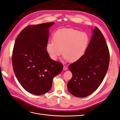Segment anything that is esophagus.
Here are the masks:
<instances>
[{
    "label": "esophagus",
    "instance_id": "34e87169",
    "mask_svg": "<svg viewBox=\"0 0 120 120\" xmlns=\"http://www.w3.org/2000/svg\"><path fill=\"white\" fill-rule=\"evenodd\" d=\"M63 70L64 71H66L68 70V67L66 66H64V67H63Z\"/></svg>",
    "mask_w": 120,
    "mask_h": 120
}]
</instances>
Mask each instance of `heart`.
I'll return each instance as SVG.
<instances>
[{
    "mask_svg": "<svg viewBox=\"0 0 120 120\" xmlns=\"http://www.w3.org/2000/svg\"><path fill=\"white\" fill-rule=\"evenodd\" d=\"M52 40L49 41L46 46L50 57L56 60L62 50L64 59L74 62L84 54L90 38L85 32L73 28H62L54 34Z\"/></svg>",
    "mask_w": 120,
    "mask_h": 120,
    "instance_id": "1",
    "label": "heart"
}]
</instances>
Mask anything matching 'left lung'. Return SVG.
Wrapping results in <instances>:
<instances>
[{
    "label": "left lung",
    "instance_id": "8db88e82",
    "mask_svg": "<svg viewBox=\"0 0 120 120\" xmlns=\"http://www.w3.org/2000/svg\"><path fill=\"white\" fill-rule=\"evenodd\" d=\"M110 62V52L103 34L97 27L84 54L68 66L72 78L68 89L72 95L84 98L98 88L106 75Z\"/></svg>",
    "mask_w": 120,
    "mask_h": 120
}]
</instances>
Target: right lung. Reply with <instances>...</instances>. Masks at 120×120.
Wrapping results in <instances>:
<instances>
[{
    "label": "right lung",
    "mask_w": 120,
    "mask_h": 120,
    "mask_svg": "<svg viewBox=\"0 0 120 120\" xmlns=\"http://www.w3.org/2000/svg\"><path fill=\"white\" fill-rule=\"evenodd\" d=\"M54 22L29 25L18 35L14 45L12 64L16 77L32 94L49 92L52 79L63 69L62 63L50 59L46 49L49 28Z\"/></svg>",
    "instance_id": "1"
}]
</instances>
